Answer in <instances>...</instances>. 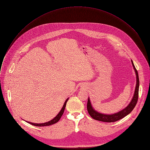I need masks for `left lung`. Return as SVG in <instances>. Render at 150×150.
<instances>
[{
    "mask_svg": "<svg viewBox=\"0 0 150 150\" xmlns=\"http://www.w3.org/2000/svg\"><path fill=\"white\" fill-rule=\"evenodd\" d=\"M132 66L134 67V69L135 72L136 74V78H137V84H136V87H135V90L134 92V94L133 96V98L130 102V103L128 104V105L125 109H123L122 110L112 114V115H105V114H102L100 113H98V112L96 111L93 108V106L91 105V103L90 102V98L88 99V103H87V110L90 115V116L93 118L95 120L101 121V122H115L116 121H117L127 115H129L134 109L135 107L138 99V93H139V76H138V71L136 69L134 64L131 60Z\"/></svg>",
    "mask_w": 150,
    "mask_h": 150,
    "instance_id": "1",
    "label": "left lung"
}]
</instances>
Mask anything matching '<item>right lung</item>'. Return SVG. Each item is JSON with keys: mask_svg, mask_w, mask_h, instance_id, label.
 Returning a JSON list of instances; mask_svg holds the SVG:
<instances>
[{"mask_svg": "<svg viewBox=\"0 0 150 150\" xmlns=\"http://www.w3.org/2000/svg\"><path fill=\"white\" fill-rule=\"evenodd\" d=\"M69 100V98H67V100L65 101V103H64L62 108L61 109V110L59 112V113L57 115V116L53 118L52 120H51L50 121H49V122H45V123H32V122H27L28 123H29L30 124L32 125H34V126H50V125H53L56 123H57L59 120L61 118L62 115L63 114V112H64V110H65V107H66V104H67V103L68 101V100Z\"/></svg>", "mask_w": 150, "mask_h": 150, "instance_id": "1", "label": "right lung"}]
</instances>
